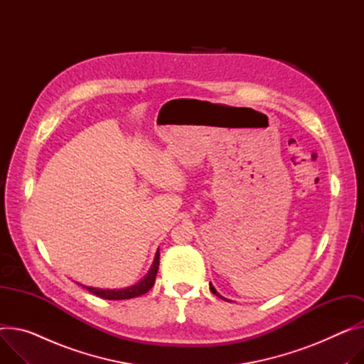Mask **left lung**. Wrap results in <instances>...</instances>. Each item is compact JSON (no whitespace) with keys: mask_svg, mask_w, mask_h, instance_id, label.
Masks as SVG:
<instances>
[{"mask_svg":"<svg viewBox=\"0 0 364 364\" xmlns=\"http://www.w3.org/2000/svg\"><path fill=\"white\" fill-rule=\"evenodd\" d=\"M210 290H211V291H213V293H214V294H215L217 297H220V299H223V300H226V301H230V300H228V299H225V297H223L221 294H218V293H217V290L214 289V286H213L211 283H210Z\"/></svg>","mask_w":364,"mask_h":364,"instance_id":"1","label":"left lung"}]
</instances>
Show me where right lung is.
Instances as JSON below:
<instances>
[{
	"mask_svg": "<svg viewBox=\"0 0 364 364\" xmlns=\"http://www.w3.org/2000/svg\"><path fill=\"white\" fill-rule=\"evenodd\" d=\"M159 259H160V252L157 249L153 265L149 269V272L144 275L143 279H139L138 283H135L129 287H124V289H96V287L85 286V284H80V283H77V284L81 286L82 289L89 290L90 293L102 297V299H106V300H125V299L138 297L141 294H146L154 286L156 275H157V271H159Z\"/></svg>",
	"mask_w": 364,
	"mask_h": 364,
	"instance_id": "obj_1",
	"label": "right lung"
}]
</instances>
